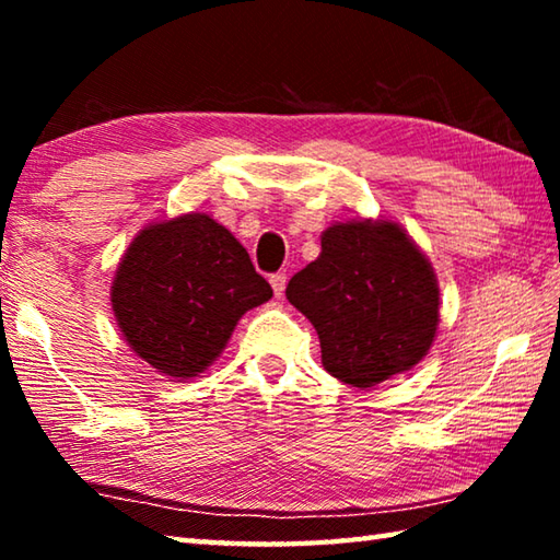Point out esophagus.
Listing matches in <instances>:
<instances>
[{
  "mask_svg": "<svg viewBox=\"0 0 560 560\" xmlns=\"http://www.w3.org/2000/svg\"><path fill=\"white\" fill-rule=\"evenodd\" d=\"M269 281H271L273 293H277V296L281 299V296H283V289H287V281H289L287 273H281V271H279V273H271Z\"/></svg>",
  "mask_w": 560,
  "mask_h": 560,
  "instance_id": "esophagus-1",
  "label": "esophagus"
}]
</instances>
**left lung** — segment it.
<instances>
[{"instance_id":"left-lung-1","label":"left lung","mask_w":560,"mask_h":560,"mask_svg":"<svg viewBox=\"0 0 560 560\" xmlns=\"http://www.w3.org/2000/svg\"><path fill=\"white\" fill-rule=\"evenodd\" d=\"M287 299L320 340V360L340 383L373 387L428 355L440 324L434 271L400 224L338 222L320 254L293 273Z\"/></svg>"}]
</instances>
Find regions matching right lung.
I'll return each instance as SVG.
<instances>
[{"label": "right lung", "mask_w": 560, "mask_h": 560, "mask_svg": "<svg viewBox=\"0 0 560 560\" xmlns=\"http://www.w3.org/2000/svg\"><path fill=\"white\" fill-rule=\"evenodd\" d=\"M273 291L210 214L145 226L116 271L113 314L136 353L170 377H195L222 353L246 311Z\"/></svg>", "instance_id": "right-lung-1"}]
</instances>
